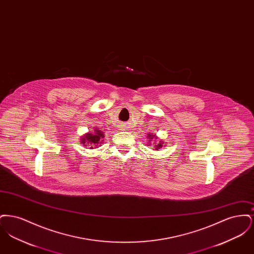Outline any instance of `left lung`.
Segmentation results:
<instances>
[{
	"mask_svg": "<svg viewBox=\"0 0 254 254\" xmlns=\"http://www.w3.org/2000/svg\"><path fill=\"white\" fill-rule=\"evenodd\" d=\"M150 136H151V137H154L153 135H150ZM148 138H150V137H148ZM150 139H152V138H150ZM161 146H162V144H158L157 146H156V149H159Z\"/></svg>",
	"mask_w": 254,
	"mask_h": 254,
	"instance_id": "1",
	"label": "left lung"
}]
</instances>
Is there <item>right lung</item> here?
I'll return each mask as SVG.
<instances>
[{
  "label": "right lung",
  "instance_id": "1",
  "mask_svg": "<svg viewBox=\"0 0 254 254\" xmlns=\"http://www.w3.org/2000/svg\"><path fill=\"white\" fill-rule=\"evenodd\" d=\"M98 130V129H97ZM104 134L101 132L100 130L97 131L96 134H92V133H88V134H85V138H83V144L86 143L85 141H87V143H90V144H98L101 137L103 138Z\"/></svg>",
  "mask_w": 254,
  "mask_h": 254
}]
</instances>
